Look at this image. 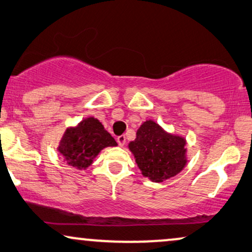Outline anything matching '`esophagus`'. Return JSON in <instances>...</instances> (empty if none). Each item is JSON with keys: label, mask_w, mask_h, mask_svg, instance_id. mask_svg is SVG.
Masks as SVG:
<instances>
[{"label": "esophagus", "mask_w": 252, "mask_h": 252, "mask_svg": "<svg viewBox=\"0 0 252 252\" xmlns=\"http://www.w3.org/2000/svg\"><path fill=\"white\" fill-rule=\"evenodd\" d=\"M116 140H118V144L120 145V146L123 147L126 145V136H119L118 138H116Z\"/></svg>", "instance_id": "34e87169"}]
</instances>
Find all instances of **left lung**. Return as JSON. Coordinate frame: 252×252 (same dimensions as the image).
Listing matches in <instances>:
<instances>
[{"label":"left lung","instance_id":"obj_1","mask_svg":"<svg viewBox=\"0 0 252 252\" xmlns=\"http://www.w3.org/2000/svg\"><path fill=\"white\" fill-rule=\"evenodd\" d=\"M186 141L166 133L154 121L144 122L137 131L136 140L129 144L141 173L161 183L182 171L186 164Z\"/></svg>","mask_w":252,"mask_h":252}]
</instances>
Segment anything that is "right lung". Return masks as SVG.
<instances>
[{
	"mask_svg": "<svg viewBox=\"0 0 252 252\" xmlns=\"http://www.w3.org/2000/svg\"><path fill=\"white\" fill-rule=\"evenodd\" d=\"M116 141L97 119L88 118L75 127L66 130L58 151L69 165L86 169L102 148L116 146Z\"/></svg>",
	"mask_w": 252,
	"mask_h": 252,
	"instance_id": "right-lung-1",
	"label": "right lung"
}]
</instances>
